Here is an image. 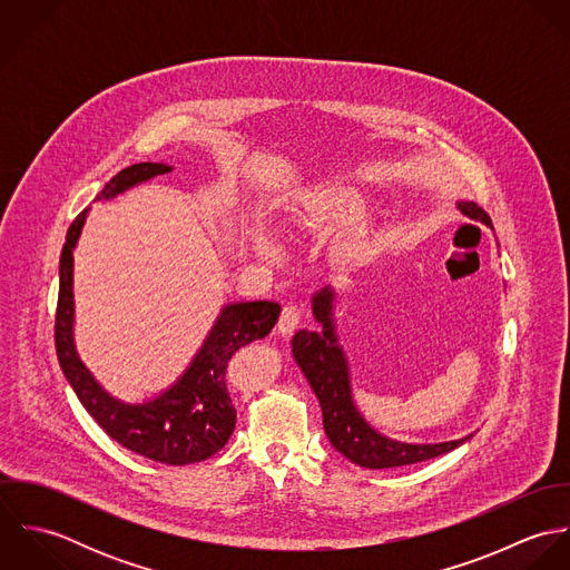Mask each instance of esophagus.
<instances>
[{"mask_svg":"<svg viewBox=\"0 0 570 570\" xmlns=\"http://www.w3.org/2000/svg\"><path fill=\"white\" fill-rule=\"evenodd\" d=\"M301 309L296 305H285L278 318V333L281 335H289L296 326L301 325Z\"/></svg>","mask_w":570,"mask_h":570,"instance_id":"1","label":"esophagus"}]
</instances>
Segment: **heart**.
<instances>
[{"mask_svg":"<svg viewBox=\"0 0 570 570\" xmlns=\"http://www.w3.org/2000/svg\"><path fill=\"white\" fill-rule=\"evenodd\" d=\"M362 197L355 190L348 188H335V190H325L314 199L312 210L296 215L289 222V228H305L325 219H346V217H355L362 213ZM247 245L249 249L261 256V258H272L276 254L274 244L269 239V235L263 228H252L247 230Z\"/></svg>","mask_w":570,"mask_h":570,"instance_id":"b5f03b06","label":"heart"}]
</instances>
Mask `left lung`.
<instances>
[{"label": "left lung", "instance_id": "8db88e82", "mask_svg": "<svg viewBox=\"0 0 570 570\" xmlns=\"http://www.w3.org/2000/svg\"><path fill=\"white\" fill-rule=\"evenodd\" d=\"M459 210L481 222L489 228L491 219L488 213L474 202H459ZM335 294L331 287H323L312 298L314 318L323 325V331L301 328L292 340V353L301 371L305 373L309 386L314 389L321 407L323 425L331 445L346 456L351 463L368 470L404 468L421 463L441 454H448L463 445L472 434L443 443H404L377 432L355 406L348 362L337 344L335 318H333Z\"/></svg>", "mask_w": 570, "mask_h": 570}]
</instances>
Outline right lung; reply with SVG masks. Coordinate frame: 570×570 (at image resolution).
<instances>
[{
  "label": "right lung",
  "mask_w": 570,
  "mask_h": 570,
  "mask_svg": "<svg viewBox=\"0 0 570 570\" xmlns=\"http://www.w3.org/2000/svg\"><path fill=\"white\" fill-rule=\"evenodd\" d=\"M170 170L173 166L163 163L131 164L114 175L96 199H114ZM87 213L89 208L72 222L59 263L55 344L63 375L91 419L122 448L164 465L206 461L228 443L237 423L226 384L228 362L242 346L274 328L281 305L269 301L226 305L175 384L142 404L116 400L94 380L75 346V247Z\"/></svg>",
  "instance_id": "1"
}]
</instances>
